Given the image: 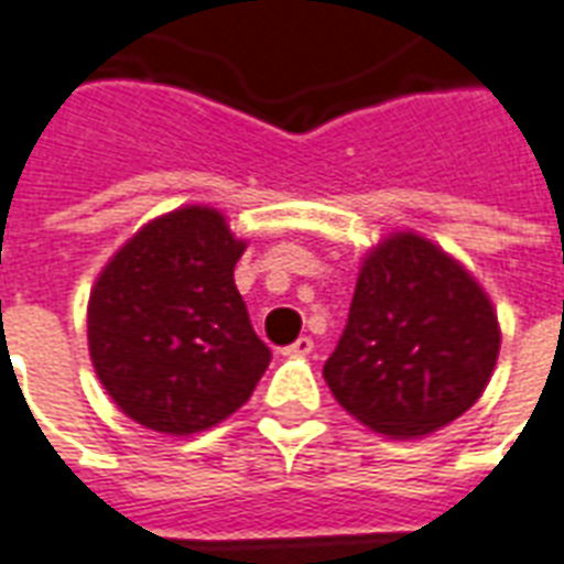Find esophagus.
Wrapping results in <instances>:
<instances>
[{
    "label": "esophagus",
    "mask_w": 564,
    "mask_h": 564,
    "mask_svg": "<svg viewBox=\"0 0 564 564\" xmlns=\"http://www.w3.org/2000/svg\"><path fill=\"white\" fill-rule=\"evenodd\" d=\"M311 350H314V341H311L307 335H302L299 341H293V344H290V347H283L281 354L290 356V359H302V356H307V354H311Z\"/></svg>",
    "instance_id": "34e87169"
}]
</instances>
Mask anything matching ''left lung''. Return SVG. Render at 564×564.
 Returning a JSON list of instances; mask_svg holds the SVG:
<instances>
[{"label": "left lung", "instance_id": "1", "mask_svg": "<svg viewBox=\"0 0 564 564\" xmlns=\"http://www.w3.org/2000/svg\"><path fill=\"white\" fill-rule=\"evenodd\" d=\"M501 329L471 271L416 232L362 257L323 378L344 411L390 437L432 435L484 395Z\"/></svg>", "mask_w": 564, "mask_h": 564}]
</instances>
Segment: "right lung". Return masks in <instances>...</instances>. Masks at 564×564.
I'll use <instances>...</instances> for the list:
<instances>
[{"label": "right lung", "mask_w": 564, "mask_h": 564, "mask_svg": "<svg viewBox=\"0 0 564 564\" xmlns=\"http://www.w3.org/2000/svg\"><path fill=\"white\" fill-rule=\"evenodd\" d=\"M247 241L208 205L141 226L90 290L87 341L115 404L144 429L193 435L253 395L271 362L235 286Z\"/></svg>", "instance_id": "right-lung-1"}]
</instances>
